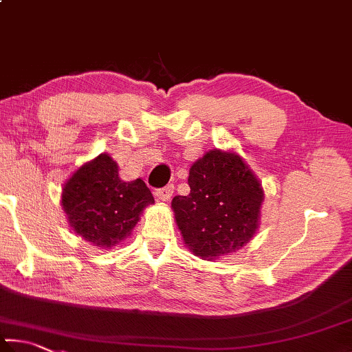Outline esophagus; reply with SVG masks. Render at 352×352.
<instances>
[{
	"mask_svg": "<svg viewBox=\"0 0 352 352\" xmlns=\"http://www.w3.org/2000/svg\"><path fill=\"white\" fill-rule=\"evenodd\" d=\"M172 194H174V186L169 184V186H164L162 189H157L155 190V197L158 198L160 201H169Z\"/></svg>",
	"mask_w": 352,
	"mask_h": 352,
	"instance_id": "esophagus-1",
	"label": "esophagus"
}]
</instances>
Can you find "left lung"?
Instances as JSON below:
<instances>
[{
  "label": "left lung",
  "mask_w": 352,
  "mask_h": 352,
  "mask_svg": "<svg viewBox=\"0 0 352 352\" xmlns=\"http://www.w3.org/2000/svg\"><path fill=\"white\" fill-rule=\"evenodd\" d=\"M189 195L172 200L177 225L197 257L219 258L240 249L258 226L263 190L231 152L210 151L189 170Z\"/></svg>",
  "instance_id": "left-lung-1"
}]
</instances>
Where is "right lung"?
Wrapping results in <instances>:
<instances>
[{"label":"right lung","instance_id":"obj_1","mask_svg":"<svg viewBox=\"0 0 352 352\" xmlns=\"http://www.w3.org/2000/svg\"><path fill=\"white\" fill-rule=\"evenodd\" d=\"M61 203L74 231L101 249L124 240L142 210L154 203L143 180L123 182L118 166L101 154L75 172L65 184Z\"/></svg>","mask_w":352,"mask_h":352}]
</instances>
